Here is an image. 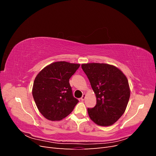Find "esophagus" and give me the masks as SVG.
<instances>
[{
    "mask_svg": "<svg viewBox=\"0 0 156 156\" xmlns=\"http://www.w3.org/2000/svg\"><path fill=\"white\" fill-rule=\"evenodd\" d=\"M86 96H87L86 94H83V96H82V97H81V100L82 101H84V100H85Z\"/></svg>",
    "mask_w": 156,
    "mask_h": 156,
    "instance_id": "1",
    "label": "esophagus"
}]
</instances>
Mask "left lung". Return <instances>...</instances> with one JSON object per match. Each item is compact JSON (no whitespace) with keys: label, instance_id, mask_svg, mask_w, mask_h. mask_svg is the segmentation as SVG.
Wrapping results in <instances>:
<instances>
[{"label":"left lung","instance_id":"1","mask_svg":"<svg viewBox=\"0 0 156 156\" xmlns=\"http://www.w3.org/2000/svg\"><path fill=\"white\" fill-rule=\"evenodd\" d=\"M96 97V105L88 108L90 119L100 126L115 124L124 114L130 97L126 75L113 65L103 63L83 64Z\"/></svg>","mask_w":156,"mask_h":156}]
</instances>
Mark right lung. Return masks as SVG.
Returning <instances> with one entry per match:
<instances>
[{"label": "right lung", "instance_id": "add662e5", "mask_svg": "<svg viewBox=\"0 0 156 156\" xmlns=\"http://www.w3.org/2000/svg\"><path fill=\"white\" fill-rule=\"evenodd\" d=\"M79 64L65 61L45 66L36 75L32 96L41 114L51 121L61 120L72 112L79 100L73 96L69 79Z\"/></svg>", "mask_w": 156, "mask_h": 156}]
</instances>
